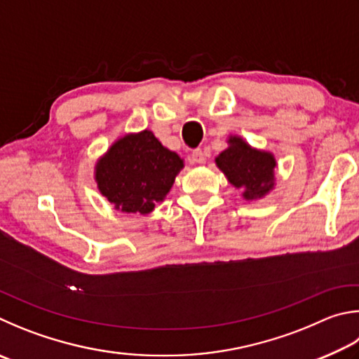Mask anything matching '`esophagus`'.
Listing matches in <instances>:
<instances>
[{"label": "esophagus", "instance_id": "34e87169", "mask_svg": "<svg viewBox=\"0 0 359 359\" xmlns=\"http://www.w3.org/2000/svg\"><path fill=\"white\" fill-rule=\"evenodd\" d=\"M191 160L194 163H199V165H202V163H205L204 151H202V149H194V151L191 152Z\"/></svg>", "mask_w": 359, "mask_h": 359}]
</instances>
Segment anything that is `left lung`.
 Returning a JSON list of instances; mask_svg holds the SVG:
<instances>
[{
	"instance_id": "8db88e82",
	"label": "left lung",
	"mask_w": 359,
	"mask_h": 359,
	"mask_svg": "<svg viewBox=\"0 0 359 359\" xmlns=\"http://www.w3.org/2000/svg\"><path fill=\"white\" fill-rule=\"evenodd\" d=\"M229 142L231 147L217 158L218 168L233 187L243 188L246 199L264 196L273 187L275 158L270 154L251 149L240 138H231Z\"/></svg>"
}]
</instances>
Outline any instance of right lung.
<instances>
[{
	"mask_svg": "<svg viewBox=\"0 0 359 359\" xmlns=\"http://www.w3.org/2000/svg\"><path fill=\"white\" fill-rule=\"evenodd\" d=\"M184 161L144 130L126 136L97 165L100 193L127 213H149L171 190Z\"/></svg>",
	"mask_w": 359,
	"mask_h": 359,
	"instance_id": "add662e5",
	"label": "right lung"
}]
</instances>
